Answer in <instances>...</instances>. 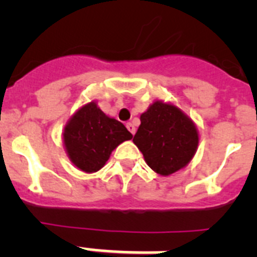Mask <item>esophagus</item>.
Instances as JSON below:
<instances>
[{
  "label": "esophagus",
  "instance_id": "34e87169",
  "mask_svg": "<svg viewBox=\"0 0 257 257\" xmlns=\"http://www.w3.org/2000/svg\"><path fill=\"white\" fill-rule=\"evenodd\" d=\"M126 127H127V130L130 131V133L133 134V135H135L136 128H135V126H134V124L131 123V122H127V123H126Z\"/></svg>",
  "mask_w": 257,
  "mask_h": 257
}]
</instances>
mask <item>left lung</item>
Returning a JSON list of instances; mask_svg holds the SVG:
<instances>
[{
    "mask_svg": "<svg viewBox=\"0 0 257 257\" xmlns=\"http://www.w3.org/2000/svg\"><path fill=\"white\" fill-rule=\"evenodd\" d=\"M140 121L134 143L152 170L170 175L189 163L198 145V134L180 109L156 101L140 115Z\"/></svg>",
    "mask_w": 257,
    "mask_h": 257,
    "instance_id": "1",
    "label": "left lung"
}]
</instances>
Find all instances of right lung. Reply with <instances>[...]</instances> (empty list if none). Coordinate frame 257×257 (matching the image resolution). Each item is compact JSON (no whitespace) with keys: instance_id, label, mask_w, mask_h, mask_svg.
Wrapping results in <instances>:
<instances>
[{"instance_id":"1","label":"right lung","mask_w":257,"mask_h":257,"mask_svg":"<svg viewBox=\"0 0 257 257\" xmlns=\"http://www.w3.org/2000/svg\"><path fill=\"white\" fill-rule=\"evenodd\" d=\"M63 136L70 161L82 171L95 172L105 165L113 149L130 140L133 134L90 103L70 118Z\"/></svg>"}]
</instances>
